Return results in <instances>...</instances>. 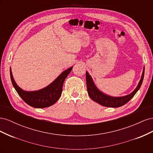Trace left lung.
Here are the masks:
<instances>
[{
	"mask_svg": "<svg viewBox=\"0 0 153 153\" xmlns=\"http://www.w3.org/2000/svg\"><path fill=\"white\" fill-rule=\"evenodd\" d=\"M144 70L145 67L143 68L141 79L139 83H138L136 89L130 94L123 97H112L103 94V92H101L97 89L93 81H92L91 76L89 75V73L86 72V84L88 94H89V97L92 100L101 105L106 106V107H119V106H121L127 103L135 96L138 89H140L143 82V76H144Z\"/></svg>",
	"mask_w": 153,
	"mask_h": 153,
	"instance_id": "obj_1",
	"label": "left lung"
}]
</instances>
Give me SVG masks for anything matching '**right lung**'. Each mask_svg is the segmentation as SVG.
<instances>
[{
    "instance_id": "obj_1",
    "label": "right lung",
    "mask_w": 153,
    "mask_h": 153,
    "mask_svg": "<svg viewBox=\"0 0 153 153\" xmlns=\"http://www.w3.org/2000/svg\"><path fill=\"white\" fill-rule=\"evenodd\" d=\"M72 68L73 67H71L63 71L52 84L44 89L37 91L27 92L20 89L14 80L10 68L11 80L18 95L27 105L37 108H46L55 104L61 97L64 82Z\"/></svg>"
}]
</instances>
